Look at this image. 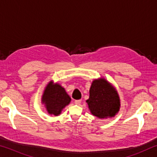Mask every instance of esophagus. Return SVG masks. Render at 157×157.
Wrapping results in <instances>:
<instances>
[{"label": "esophagus", "instance_id": "1", "mask_svg": "<svg viewBox=\"0 0 157 157\" xmlns=\"http://www.w3.org/2000/svg\"><path fill=\"white\" fill-rule=\"evenodd\" d=\"M81 103V100H75V104L79 105Z\"/></svg>", "mask_w": 157, "mask_h": 157}]
</instances>
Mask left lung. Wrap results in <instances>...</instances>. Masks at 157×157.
<instances>
[{
  "mask_svg": "<svg viewBox=\"0 0 157 157\" xmlns=\"http://www.w3.org/2000/svg\"><path fill=\"white\" fill-rule=\"evenodd\" d=\"M86 102L91 113L99 118L113 117L121 107L118 92L105 78L93 81L89 90V98Z\"/></svg>",
  "mask_w": 157,
  "mask_h": 157,
  "instance_id": "1",
  "label": "left lung"
}]
</instances>
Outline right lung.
Masks as SVG:
<instances>
[{"label": "right lung", "mask_w": 157, "mask_h": 157, "mask_svg": "<svg viewBox=\"0 0 157 157\" xmlns=\"http://www.w3.org/2000/svg\"><path fill=\"white\" fill-rule=\"evenodd\" d=\"M71 98L60 84L50 81L44 91L41 102L45 105L48 113L59 116L63 109L69 105Z\"/></svg>", "instance_id": "1"}]
</instances>
